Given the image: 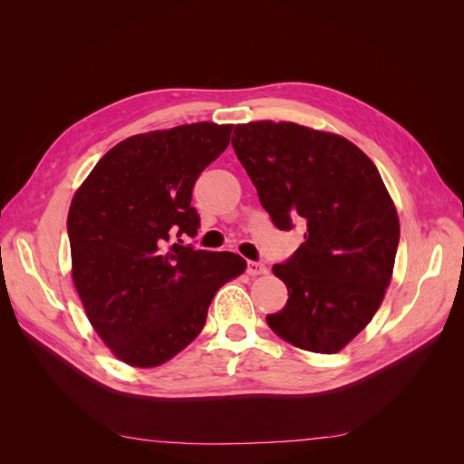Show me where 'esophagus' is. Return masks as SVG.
Returning a JSON list of instances; mask_svg holds the SVG:
<instances>
[{"instance_id":"obj_1","label":"esophagus","mask_w":464,"mask_h":464,"mask_svg":"<svg viewBox=\"0 0 464 464\" xmlns=\"http://www.w3.org/2000/svg\"><path fill=\"white\" fill-rule=\"evenodd\" d=\"M246 271H247V275H251V276H261V275L269 273V271H266V266H265L263 263H259V261H247Z\"/></svg>"}]
</instances>
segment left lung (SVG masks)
I'll return each instance as SVG.
<instances>
[{"mask_svg":"<svg viewBox=\"0 0 464 464\" xmlns=\"http://www.w3.org/2000/svg\"><path fill=\"white\" fill-rule=\"evenodd\" d=\"M232 147L275 227H305L273 266L288 302L266 315L292 346L334 354L366 329L391 283L399 215L375 164L348 139L294 121L236 125Z\"/></svg>","mask_w":464,"mask_h":464,"instance_id":"1","label":"left lung"}]
</instances>
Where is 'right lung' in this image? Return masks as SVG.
<instances>
[{"instance_id":"right-lung-1","label":"right lung","mask_w":464,"mask_h":464,"mask_svg":"<svg viewBox=\"0 0 464 464\" xmlns=\"http://www.w3.org/2000/svg\"><path fill=\"white\" fill-rule=\"evenodd\" d=\"M234 125L186 123L123 139L98 160L67 215L72 278L92 329L118 360L154 368L181 353L217 290L246 271L230 251H203L191 191L228 147Z\"/></svg>"}]
</instances>
